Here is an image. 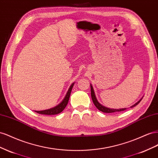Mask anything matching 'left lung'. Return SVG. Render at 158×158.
<instances>
[{"mask_svg":"<svg viewBox=\"0 0 158 158\" xmlns=\"http://www.w3.org/2000/svg\"><path fill=\"white\" fill-rule=\"evenodd\" d=\"M91 98H92V100L93 101V103L94 105H95V106L97 108V109H98L100 111L102 112H105V113H112V112H120V111H124L126 109H127V108H124V109H109V108H107L105 106L102 105L101 103H99V102L98 101V100L97 99V97H96V95H95V93H94V89L92 86L91 84ZM143 98V97H142ZM139 99V100L136 102L135 103V104L132 106H131L130 107L132 108L135 106H136L138 103L142 101V99Z\"/></svg>","mask_w":158,"mask_h":158,"instance_id":"obj_1","label":"left lung"}]
</instances>
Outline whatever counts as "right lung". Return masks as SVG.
Listing matches in <instances>:
<instances>
[{
  "instance_id": "1",
  "label": "right lung",
  "mask_w": 158,
  "mask_h": 158,
  "mask_svg": "<svg viewBox=\"0 0 158 158\" xmlns=\"http://www.w3.org/2000/svg\"><path fill=\"white\" fill-rule=\"evenodd\" d=\"M74 84H75V83H73L71 85V86L69 87L68 91H67V92L65 97H64V99H63V101L60 103L59 105H57V106H54L53 108H52V109L44 110H35V112H37V113H39V114H46V115H54V114H57L60 113V112H61L63 110H64L65 106L67 105V103H68L71 90H72V89H73Z\"/></svg>"
}]
</instances>
